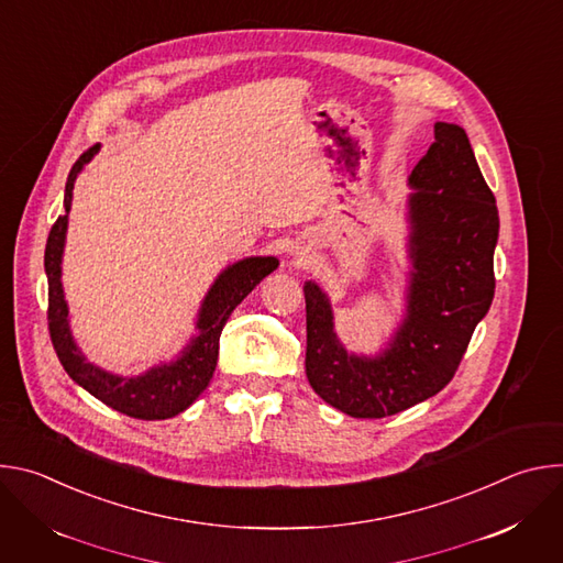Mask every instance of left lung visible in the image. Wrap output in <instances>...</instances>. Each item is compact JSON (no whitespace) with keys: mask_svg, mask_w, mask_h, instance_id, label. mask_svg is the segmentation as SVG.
I'll return each mask as SVG.
<instances>
[{"mask_svg":"<svg viewBox=\"0 0 563 563\" xmlns=\"http://www.w3.org/2000/svg\"><path fill=\"white\" fill-rule=\"evenodd\" d=\"M410 185L408 316L387 352L347 354L328 296L313 283L302 287L309 385L354 419L391 417L441 391L495 298L499 211L461 126L434 124V142Z\"/></svg>","mask_w":563,"mask_h":563,"instance_id":"left-lung-1","label":"left lung"}]
</instances>
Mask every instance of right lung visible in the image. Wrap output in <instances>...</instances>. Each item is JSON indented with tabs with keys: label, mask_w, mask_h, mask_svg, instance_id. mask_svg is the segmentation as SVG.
<instances>
[{
	"label": "right lung",
	"mask_w": 563,
	"mask_h": 563,
	"mask_svg": "<svg viewBox=\"0 0 563 563\" xmlns=\"http://www.w3.org/2000/svg\"><path fill=\"white\" fill-rule=\"evenodd\" d=\"M100 144L87 148L77 157V163L70 167L66 191H64V209L66 213L55 220L51 227L46 252H44V269L48 278V334L55 347V354L66 369V374L82 385L89 394L100 398L104 406L126 415L131 419L142 421H163L185 412L194 400L209 385L220 347V334L231 311L243 302V298L276 267L278 261L267 258H245L231 267H227L209 289L200 318H198V336L187 345L183 356L169 365L153 367L142 376L122 378L113 376L96 365H91L82 352L73 343L68 330V309L62 291V252H64V235L68 222V209L73 198V185L77 174L89 159L98 153Z\"/></svg>",
	"instance_id": "right-lung-1"
}]
</instances>
